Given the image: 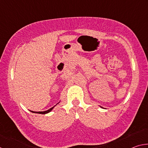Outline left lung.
<instances>
[{
	"label": "left lung",
	"mask_w": 148,
	"mask_h": 148,
	"mask_svg": "<svg viewBox=\"0 0 148 148\" xmlns=\"http://www.w3.org/2000/svg\"><path fill=\"white\" fill-rule=\"evenodd\" d=\"M101 108H102V107H101Z\"/></svg>",
	"instance_id": "1"
}]
</instances>
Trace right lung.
<instances>
[{
  "label": "right lung",
  "instance_id": "right-lung-1",
  "mask_svg": "<svg viewBox=\"0 0 148 148\" xmlns=\"http://www.w3.org/2000/svg\"><path fill=\"white\" fill-rule=\"evenodd\" d=\"M59 102H58V103H57V104H58ZM56 104V105H57ZM56 106H54L53 107H52V108H51L50 109H49V110H46V111H44V112H34V111H31V110H30V112H32V113H35V114H47V113H49V112H50L53 109V108Z\"/></svg>",
  "mask_w": 148,
  "mask_h": 148
}]
</instances>
